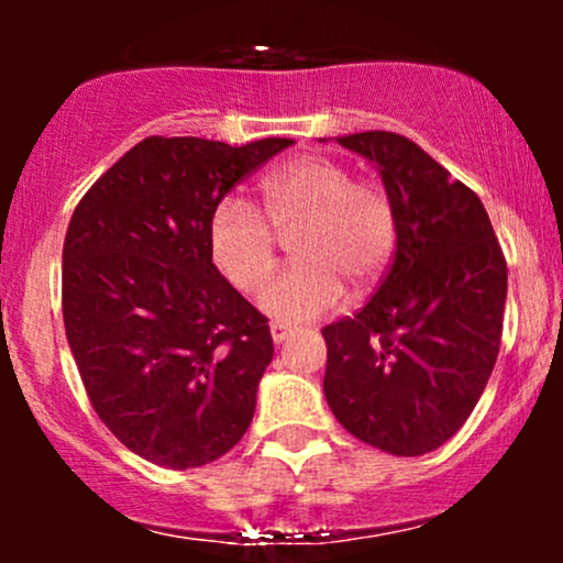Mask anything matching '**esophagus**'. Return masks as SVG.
I'll use <instances>...</instances> for the list:
<instances>
[{
    "label": "esophagus",
    "mask_w": 563,
    "mask_h": 563,
    "mask_svg": "<svg viewBox=\"0 0 563 563\" xmlns=\"http://www.w3.org/2000/svg\"><path fill=\"white\" fill-rule=\"evenodd\" d=\"M269 333H273L275 344H283V341H288L290 328L288 325H280V322H273V325H269Z\"/></svg>",
    "instance_id": "34e87169"
}]
</instances>
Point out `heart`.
Listing matches in <instances>:
<instances>
[{
	"label": "heart",
	"instance_id": "heart-1",
	"mask_svg": "<svg viewBox=\"0 0 563 563\" xmlns=\"http://www.w3.org/2000/svg\"><path fill=\"white\" fill-rule=\"evenodd\" d=\"M264 214L277 235H290L299 264L260 294V309L286 325L318 320L344 296L376 286L397 243V217L378 185L354 183L352 172L325 156H303L262 183ZM269 223V224H271ZM268 224V225H269ZM241 198H222L209 219V251L238 290H254L273 273L275 233Z\"/></svg>",
	"mask_w": 563,
	"mask_h": 563
}]
</instances>
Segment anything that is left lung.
<instances>
[{
    "label": "left lung",
    "instance_id": "8db88e82",
    "mask_svg": "<svg viewBox=\"0 0 563 563\" xmlns=\"http://www.w3.org/2000/svg\"><path fill=\"white\" fill-rule=\"evenodd\" d=\"M371 161L397 217V251L373 299L322 328V391L352 437L391 455L442 448L493 373L508 267L479 196L402 134L335 137Z\"/></svg>",
    "mask_w": 563,
    "mask_h": 563
}]
</instances>
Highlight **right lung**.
Returning a JSON list of instances; mask_svg holds the SVG:
<instances>
[{"mask_svg": "<svg viewBox=\"0 0 563 563\" xmlns=\"http://www.w3.org/2000/svg\"><path fill=\"white\" fill-rule=\"evenodd\" d=\"M290 145L147 137L70 217L68 346L100 421L156 466H206L235 448L254 418L273 335L214 267L209 219L235 183Z\"/></svg>", "mask_w": 563, "mask_h": 563, "instance_id": "obj_1", "label": "right lung"}]
</instances>
